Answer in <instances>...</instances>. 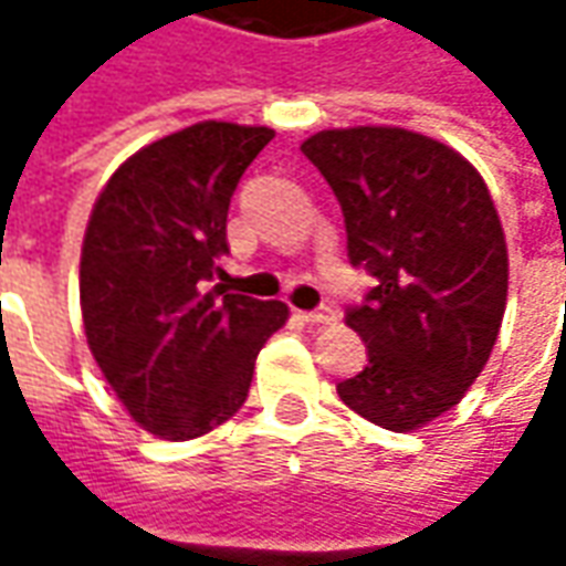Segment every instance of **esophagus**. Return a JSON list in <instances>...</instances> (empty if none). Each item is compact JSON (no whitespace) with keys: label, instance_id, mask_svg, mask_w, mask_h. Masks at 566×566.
Listing matches in <instances>:
<instances>
[{"label":"esophagus","instance_id":"34e87169","mask_svg":"<svg viewBox=\"0 0 566 566\" xmlns=\"http://www.w3.org/2000/svg\"><path fill=\"white\" fill-rule=\"evenodd\" d=\"M302 321H308V324H334L337 321V308L334 305H317L312 312H302Z\"/></svg>","mask_w":566,"mask_h":566}]
</instances>
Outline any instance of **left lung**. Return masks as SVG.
<instances>
[{"instance_id":"1","label":"left lung","mask_w":566,"mask_h":566,"mask_svg":"<svg viewBox=\"0 0 566 566\" xmlns=\"http://www.w3.org/2000/svg\"><path fill=\"white\" fill-rule=\"evenodd\" d=\"M337 195L353 268L375 276L346 324L368 365L337 394L361 419L412 431L463 400L507 305V245L482 176L402 128H334L302 144Z\"/></svg>"}]
</instances>
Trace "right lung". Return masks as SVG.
Here are the masks:
<instances>
[{"label":"right lung","mask_w":566,"mask_h":566,"mask_svg":"<svg viewBox=\"0 0 566 566\" xmlns=\"http://www.w3.org/2000/svg\"><path fill=\"white\" fill-rule=\"evenodd\" d=\"M271 128L201 122L138 150L99 191L81 249V312L103 378L166 441L242 409L283 302L229 293L227 213Z\"/></svg>","instance_id":"add662e5"}]
</instances>
